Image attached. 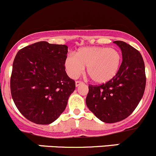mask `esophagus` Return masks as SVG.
<instances>
[{
	"label": "esophagus",
	"mask_w": 156,
	"mask_h": 156,
	"mask_svg": "<svg viewBox=\"0 0 156 156\" xmlns=\"http://www.w3.org/2000/svg\"><path fill=\"white\" fill-rule=\"evenodd\" d=\"M84 84V83H83L82 81H75V86H76V87H78V86L81 85V84Z\"/></svg>",
	"instance_id": "34e87169"
}]
</instances>
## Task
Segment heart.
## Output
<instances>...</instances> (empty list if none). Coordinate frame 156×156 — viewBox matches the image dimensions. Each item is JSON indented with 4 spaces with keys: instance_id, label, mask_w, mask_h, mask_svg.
Wrapping results in <instances>:
<instances>
[{
    "instance_id": "heart-1",
    "label": "heart",
    "mask_w": 156,
    "mask_h": 156,
    "mask_svg": "<svg viewBox=\"0 0 156 156\" xmlns=\"http://www.w3.org/2000/svg\"><path fill=\"white\" fill-rule=\"evenodd\" d=\"M122 54L118 49L104 47L79 48L75 55L66 56L65 66L71 78H76L84 72L97 84H105L115 77L122 64Z\"/></svg>"
}]
</instances>
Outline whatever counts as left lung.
<instances>
[{"label":"left lung","instance_id":"8db88e82","mask_svg":"<svg viewBox=\"0 0 156 156\" xmlns=\"http://www.w3.org/2000/svg\"><path fill=\"white\" fill-rule=\"evenodd\" d=\"M122 62L114 78L105 84H89L87 106L102 122L115 123L128 117L136 108L146 87L145 65L140 53L122 41Z\"/></svg>","mask_w":156,"mask_h":156}]
</instances>
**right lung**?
Segmentation results:
<instances>
[{
	"mask_svg": "<svg viewBox=\"0 0 156 156\" xmlns=\"http://www.w3.org/2000/svg\"><path fill=\"white\" fill-rule=\"evenodd\" d=\"M68 47L39 41L19 50L10 91L16 106L30 122L49 125L66 107L75 82L66 72Z\"/></svg>",
	"mask_w": 156,
	"mask_h": 156,
	"instance_id": "right-lung-1",
	"label": "right lung"
}]
</instances>
